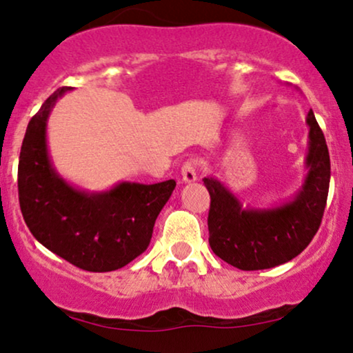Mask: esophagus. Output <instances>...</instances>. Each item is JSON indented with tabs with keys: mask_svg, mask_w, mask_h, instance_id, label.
I'll list each match as a JSON object with an SVG mask.
<instances>
[{
	"mask_svg": "<svg viewBox=\"0 0 353 353\" xmlns=\"http://www.w3.org/2000/svg\"><path fill=\"white\" fill-rule=\"evenodd\" d=\"M181 176H183V181H185V183H192V181L197 180V163H196V161L190 159V161H186L185 163H183Z\"/></svg>",
	"mask_w": 353,
	"mask_h": 353,
	"instance_id": "esophagus-1",
	"label": "esophagus"
}]
</instances>
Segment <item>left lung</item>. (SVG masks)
I'll list each match as a JSON object with an SVG mask.
<instances>
[{"label": "left lung", "mask_w": 353, "mask_h": 353, "mask_svg": "<svg viewBox=\"0 0 353 353\" xmlns=\"http://www.w3.org/2000/svg\"><path fill=\"white\" fill-rule=\"evenodd\" d=\"M307 123L308 173L301 192L288 204L268 210L243 209L219 180H202L210 194L209 244L226 263L245 272L276 267L297 257L316 234L330 191L331 162L312 109Z\"/></svg>", "instance_id": "left-lung-1"}]
</instances>
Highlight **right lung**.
Listing matches in <instances>:
<instances>
[{
	"label": "right lung",
	"instance_id": "obj_1",
	"mask_svg": "<svg viewBox=\"0 0 353 353\" xmlns=\"http://www.w3.org/2000/svg\"><path fill=\"white\" fill-rule=\"evenodd\" d=\"M67 90H56L28 122L19 156V204L30 233L46 249L86 272H112L148 249L176 183L123 181L88 194L62 180L48 156L46 120Z\"/></svg>",
	"mask_w": 353,
	"mask_h": 353
}]
</instances>
